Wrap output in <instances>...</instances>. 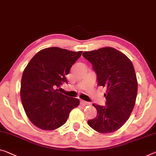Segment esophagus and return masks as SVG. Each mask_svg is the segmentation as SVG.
I'll return each mask as SVG.
<instances>
[{"label":"esophagus","instance_id":"esophagus-1","mask_svg":"<svg viewBox=\"0 0 156 156\" xmlns=\"http://www.w3.org/2000/svg\"><path fill=\"white\" fill-rule=\"evenodd\" d=\"M80 104H81V105H82V106H86V105H89V102L84 101V100H80Z\"/></svg>","mask_w":156,"mask_h":156}]
</instances>
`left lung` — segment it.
<instances>
[{
    "instance_id": "8db88e82",
    "label": "left lung",
    "mask_w": 156,
    "mask_h": 156,
    "mask_svg": "<svg viewBox=\"0 0 156 156\" xmlns=\"http://www.w3.org/2000/svg\"><path fill=\"white\" fill-rule=\"evenodd\" d=\"M82 56L92 64L98 86L107 88L105 106L93 105L97 116L88 124L98 133H113L124 125L135 106L137 81L133 65L125 54L109 47L85 51Z\"/></svg>"
}]
</instances>
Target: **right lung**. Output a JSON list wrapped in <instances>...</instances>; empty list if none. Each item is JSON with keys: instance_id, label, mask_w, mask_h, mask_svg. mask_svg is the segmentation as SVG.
I'll use <instances>...</instances> for the list:
<instances>
[{"instance_id": "right-lung-1", "label": "right lung", "mask_w": 156, "mask_h": 156, "mask_svg": "<svg viewBox=\"0 0 156 156\" xmlns=\"http://www.w3.org/2000/svg\"><path fill=\"white\" fill-rule=\"evenodd\" d=\"M82 51L59 47L46 48L30 60L23 70L20 95L28 118L42 130H53L66 123L69 114L80 105L77 98L59 93L68 83L66 75Z\"/></svg>"}]
</instances>
